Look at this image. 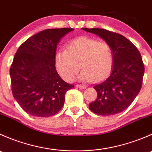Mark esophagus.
I'll use <instances>...</instances> for the list:
<instances>
[{"label":"esophagus","instance_id":"esophagus-1","mask_svg":"<svg viewBox=\"0 0 152 152\" xmlns=\"http://www.w3.org/2000/svg\"><path fill=\"white\" fill-rule=\"evenodd\" d=\"M76 87H77V88L81 89V90H84V89L86 88V86H85V85H77L76 86Z\"/></svg>","mask_w":152,"mask_h":152}]
</instances>
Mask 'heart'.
<instances>
[{"instance_id":"b5f03b06","label":"heart","mask_w":152,"mask_h":152,"mask_svg":"<svg viewBox=\"0 0 152 152\" xmlns=\"http://www.w3.org/2000/svg\"><path fill=\"white\" fill-rule=\"evenodd\" d=\"M80 65L83 68L78 77L80 81L103 80L109 76L113 66L111 48L107 42L83 36L72 41L67 50H58L55 55L56 70L67 82L73 80Z\"/></svg>"}]
</instances>
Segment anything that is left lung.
<instances>
[{
    "mask_svg": "<svg viewBox=\"0 0 152 152\" xmlns=\"http://www.w3.org/2000/svg\"><path fill=\"white\" fill-rule=\"evenodd\" d=\"M98 35L105 41L113 53V66L107 78L94 89L97 99L89 108L100 115H113L129 107L142 87L144 65L137 48L119 34L102 28H82Z\"/></svg>",
    "mask_w": 152,
    "mask_h": 152,
    "instance_id": "left-lung-1",
    "label": "left lung"
}]
</instances>
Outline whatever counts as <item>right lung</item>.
Returning a JSON list of instances; mask_svg holds the SVG:
<instances>
[{"label": "right lung", "instance_id": "1", "mask_svg": "<svg viewBox=\"0 0 152 152\" xmlns=\"http://www.w3.org/2000/svg\"><path fill=\"white\" fill-rule=\"evenodd\" d=\"M73 28L46 29L26 40L10 67L12 91L21 108L31 115L49 117L62 108L67 90L55 67L57 44Z\"/></svg>", "mask_w": 152, "mask_h": 152}]
</instances>
